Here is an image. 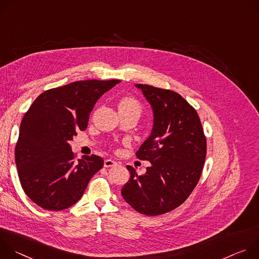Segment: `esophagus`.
Instances as JSON below:
<instances>
[{
	"label": "esophagus",
	"instance_id": "obj_1",
	"mask_svg": "<svg viewBox=\"0 0 259 259\" xmlns=\"http://www.w3.org/2000/svg\"><path fill=\"white\" fill-rule=\"evenodd\" d=\"M116 164H117V162L115 161V160H113V159H105V161H104V166L105 167L114 166V165H116Z\"/></svg>",
	"mask_w": 259,
	"mask_h": 259
}]
</instances>
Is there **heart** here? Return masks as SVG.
Here are the masks:
<instances>
[{
  "mask_svg": "<svg viewBox=\"0 0 259 259\" xmlns=\"http://www.w3.org/2000/svg\"><path fill=\"white\" fill-rule=\"evenodd\" d=\"M118 110H119V112L133 113L139 116L142 112V106L134 98H123L118 103Z\"/></svg>",
  "mask_w": 259,
  "mask_h": 259,
  "instance_id": "b5f03b06",
  "label": "heart"
}]
</instances>
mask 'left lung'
Segmentation results:
<instances>
[{"mask_svg":"<svg viewBox=\"0 0 259 259\" xmlns=\"http://www.w3.org/2000/svg\"><path fill=\"white\" fill-rule=\"evenodd\" d=\"M150 104L153 127L136 155L150 161L144 175L127 165L131 178L121 195L136 211L161 215L183 204L204 167L207 143L196 111L177 93L136 84Z\"/></svg>","mask_w":259,"mask_h":259,"instance_id":"1","label":"left lung"}]
</instances>
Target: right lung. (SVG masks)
<instances>
[{
	"instance_id": "1",
	"label": "right lung",
	"mask_w": 259,
	"mask_h": 259,
	"mask_svg": "<svg viewBox=\"0 0 259 259\" xmlns=\"http://www.w3.org/2000/svg\"><path fill=\"white\" fill-rule=\"evenodd\" d=\"M119 80H85L41 94L24 114L15 147L20 184L33 202L49 211L76 204L104 165L98 155L77 162L69 142L88 127L97 101Z\"/></svg>"
}]
</instances>
